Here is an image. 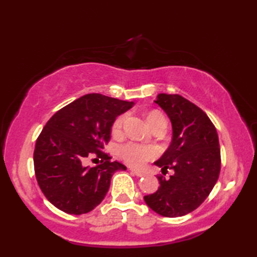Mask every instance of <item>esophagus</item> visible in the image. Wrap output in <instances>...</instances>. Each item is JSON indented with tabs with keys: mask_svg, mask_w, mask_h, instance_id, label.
<instances>
[{
	"mask_svg": "<svg viewBox=\"0 0 257 257\" xmlns=\"http://www.w3.org/2000/svg\"><path fill=\"white\" fill-rule=\"evenodd\" d=\"M130 171H132L134 175H136L137 177H143L145 175L144 172H142V171H138V170H135V169H130Z\"/></svg>",
	"mask_w": 257,
	"mask_h": 257,
	"instance_id": "esophagus-1",
	"label": "esophagus"
}]
</instances>
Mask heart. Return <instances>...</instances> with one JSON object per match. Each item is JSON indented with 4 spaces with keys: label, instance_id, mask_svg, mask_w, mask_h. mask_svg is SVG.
<instances>
[{
    "label": "heart",
    "instance_id": "heart-1",
    "mask_svg": "<svg viewBox=\"0 0 257 257\" xmlns=\"http://www.w3.org/2000/svg\"><path fill=\"white\" fill-rule=\"evenodd\" d=\"M125 115L121 114L114 120L112 125V132L114 134H119L122 128L124 122ZM146 121L150 124L152 129H154L158 125H165L167 121H165L164 115L160 111H150L146 114ZM119 155L125 163L132 165V167H142L146 162L153 160L156 155H158V151L154 147L136 144V143H128L120 146L119 149Z\"/></svg>",
    "mask_w": 257,
    "mask_h": 257
}]
</instances>
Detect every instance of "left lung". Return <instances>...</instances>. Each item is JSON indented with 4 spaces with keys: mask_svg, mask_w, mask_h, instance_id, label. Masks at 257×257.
Here are the masks:
<instances>
[{
    "mask_svg": "<svg viewBox=\"0 0 257 257\" xmlns=\"http://www.w3.org/2000/svg\"><path fill=\"white\" fill-rule=\"evenodd\" d=\"M172 124V141L154 162L162 173L175 171L169 179L159 176V189L144 196L158 214L177 217L201 205L214 187L221 169L219 137L202 108L178 94H159L154 101Z\"/></svg>",
    "mask_w": 257,
    "mask_h": 257,
    "instance_id": "1",
    "label": "left lung"
}]
</instances>
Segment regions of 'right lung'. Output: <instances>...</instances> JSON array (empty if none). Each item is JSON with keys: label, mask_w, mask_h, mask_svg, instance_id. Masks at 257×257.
I'll return each instance as SVG.
<instances>
[{"label": "right lung", "mask_w": 257, "mask_h": 257, "mask_svg": "<svg viewBox=\"0 0 257 257\" xmlns=\"http://www.w3.org/2000/svg\"><path fill=\"white\" fill-rule=\"evenodd\" d=\"M133 105L87 94L47 121L35 145L34 167L38 186L56 208L75 215L90 212L105 197L113 173L127 170L123 164L111 162L103 149L116 116ZM89 157L101 158V163L86 167Z\"/></svg>", "instance_id": "1"}]
</instances>
